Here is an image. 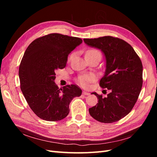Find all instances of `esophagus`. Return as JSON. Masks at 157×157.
Wrapping results in <instances>:
<instances>
[{
  "mask_svg": "<svg viewBox=\"0 0 157 157\" xmlns=\"http://www.w3.org/2000/svg\"><path fill=\"white\" fill-rule=\"evenodd\" d=\"M82 94H83V95H85V96H88V95H90V93L83 91V92H82Z\"/></svg>",
  "mask_w": 157,
  "mask_h": 157,
  "instance_id": "esophagus-1",
  "label": "esophagus"
}]
</instances>
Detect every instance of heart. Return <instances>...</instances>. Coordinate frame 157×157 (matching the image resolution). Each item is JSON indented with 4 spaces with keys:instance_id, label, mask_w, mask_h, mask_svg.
Instances as JSON below:
<instances>
[{
    "instance_id": "b5f03b06",
    "label": "heart",
    "mask_w": 157,
    "mask_h": 157,
    "mask_svg": "<svg viewBox=\"0 0 157 157\" xmlns=\"http://www.w3.org/2000/svg\"><path fill=\"white\" fill-rule=\"evenodd\" d=\"M86 55H98L101 56V53L100 52L96 49H90L86 52ZM74 54H71L69 58V61H70L71 59L73 58ZM95 79L94 75L92 74H87V75H82L81 76H80L78 79V81L79 84L81 85L83 87H86L88 84L93 81Z\"/></svg>"
}]
</instances>
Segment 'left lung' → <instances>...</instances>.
Instances as JSON below:
<instances>
[{
	"label": "left lung",
	"instance_id": "8db88e82",
	"mask_svg": "<svg viewBox=\"0 0 157 157\" xmlns=\"http://www.w3.org/2000/svg\"><path fill=\"white\" fill-rule=\"evenodd\" d=\"M87 45L100 49L105 56L106 71L99 86L109 93L105 98L96 92L98 103L90 115L103 123L121 120L134 107L143 84V65L132 46L119 38L105 36L84 39Z\"/></svg>",
	"mask_w": 157,
	"mask_h": 157
}]
</instances>
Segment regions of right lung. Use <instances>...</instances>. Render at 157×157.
I'll use <instances>...</instances> for the list:
<instances>
[{
    "mask_svg": "<svg viewBox=\"0 0 157 157\" xmlns=\"http://www.w3.org/2000/svg\"><path fill=\"white\" fill-rule=\"evenodd\" d=\"M82 42L78 37L51 33L33 40L19 67L20 88L32 111L41 119L59 121L69 113V103L82 90L75 84L59 88L55 71L65 67L67 57Z\"/></svg>",
    "mask_w": 157,
    "mask_h": 157,
    "instance_id": "obj_1",
    "label": "right lung"
}]
</instances>
